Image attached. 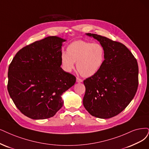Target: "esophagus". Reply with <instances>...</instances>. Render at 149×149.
Masks as SVG:
<instances>
[{"instance_id": "obj_1", "label": "esophagus", "mask_w": 149, "mask_h": 149, "mask_svg": "<svg viewBox=\"0 0 149 149\" xmlns=\"http://www.w3.org/2000/svg\"><path fill=\"white\" fill-rule=\"evenodd\" d=\"M82 81V79H80V78H79V77H77V79H76V81L77 82H78V83H80V82H81Z\"/></svg>"}]
</instances>
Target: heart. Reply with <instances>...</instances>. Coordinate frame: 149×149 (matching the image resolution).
<instances>
[{"mask_svg":"<svg viewBox=\"0 0 149 149\" xmlns=\"http://www.w3.org/2000/svg\"><path fill=\"white\" fill-rule=\"evenodd\" d=\"M105 59V49L100 43L77 40L70 43L67 53L61 55V63L66 72H71L77 62V69L84 77H91L101 69Z\"/></svg>","mask_w":149,"mask_h":149,"instance_id":"1","label":"heart"}]
</instances>
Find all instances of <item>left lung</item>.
Wrapping results in <instances>:
<instances>
[{"label":"left lung","instance_id":"8db88e82","mask_svg":"<svg viewBox=\"0 0 149 149\" xmlns=\"http://www.w3.org/2000/svg\"><path fill=\"white\" fill-rule=\"evenodd\" d=\"M105 49V59L96 74L84 81L83 104L91 115L100 118L116 116L128 106L139 84L136 59L123 43L88 33Z\"/></svg>","mask_w":149,"mask_h":149}]
</instances>
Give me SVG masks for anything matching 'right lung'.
<instances>
[{
    "label": "right lung",
    "mask_w": 149,
    "mask_h": 149,
    "mask_svg": "<svg viewBox=\"0 0 149 149\" xmlns=\"http://www.w3.org/2000/svg\"><path fill=\"white\" fill-rule=\"evenodd\" d=\"M49 36L21 49L10 64L7 89L16 107L26 117H53L63 105L61 95L76 81L61 68L62 43Z\"/></svg>",
    "instance_id": "obj_1"
}]
</instances>
